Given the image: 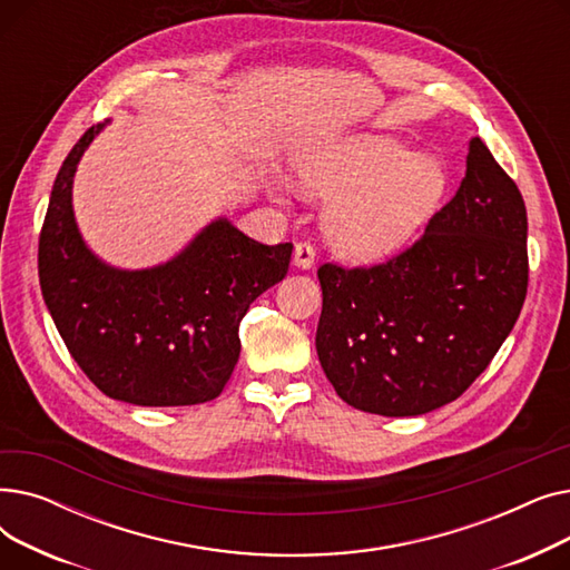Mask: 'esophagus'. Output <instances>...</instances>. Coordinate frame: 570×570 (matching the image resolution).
<instances>
[{
  "mask_svg": "<svg viewBox=\"0 0 570 570\" xmlns=\"http://www.w3.org/2000/svg\"><path fill=\"white\" fill-rule=\"evenodd\" d=\"M314 261H316V252L309 243H297L295 245V252H293V263L295 267L301 269H312L314 267Z\"/></svg>",
  "mask_w": 570,
  "mask_h": 570,
  "instance_id": "1",
  "label": "esophagus"
}]
</instances>
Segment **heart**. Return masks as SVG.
Segmentation results:
<instances>
[{
  "label": "heart",
  "instance_id": "obj_1",
  "mask_svg": "<svg viewBox=\"0 0 570 570\" xmlns=\"http://www.w3.org/2000/svg\"><path fill=\"white\" fill-rule=\"evenodd\" d=\"M295 185L331 196L323 233L342 256L381 261L400 252L436 215L448 170L434 155H413L391 138L361 134L327 140L291 161Z\"/></svg>",
  "mask_w": 570,
  "mask_h": 570
}]
</instances>
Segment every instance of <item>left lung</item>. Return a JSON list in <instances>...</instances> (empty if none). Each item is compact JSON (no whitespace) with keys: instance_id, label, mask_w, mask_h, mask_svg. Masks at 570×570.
Returning <instances> with one entry per match:
<instances>
[{"instance_id":"8db88e82","label":"left lung","mask_w":570,"mask_h":570,"mask_svg":"<svg viewBox=\"0 0 570 570\" xmlns=\"http://www.w3.org/2000/svg\"><path fill=\"white\" fill-rule=\"evenodd\" d=\"M321 367L367 413L423 415L458 400L511 335L527 297V207L481 138L455 198L404 254L318 267Z\"/></svg>"}]
</instances>
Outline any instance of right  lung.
I'll use <instances>...</instances> for the list:
<instances>
[{
	"label": "right lung",
	"instance_id": "add662e5",
	"mask_svg": "<svg viewBox=\"0 0 570 570\" xmlns=\"http://www.w3.org/2000/svg\"><path fill=\"white\" fill-rule=\"evenodd\" d=\"M108 122L85 131L55 177L39 237L46 307L104 395L136 406L209 402L239 357V321L286 277L293 245H261L217 217L166 263L122 269L101 261L80 235L73 177Z\"/></svg>",
	"mask_w": 570,
	"mask_h": 570
}]
</instances>
